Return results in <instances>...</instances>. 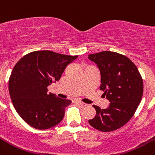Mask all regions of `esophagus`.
Segmentation results:
<instances>
[{
  "instance_id": "esophagus-1",
  "label": "esophagus",
  "mask_w": 155,
  "mask_h": 155,
  "mask_svg": "<svg viewBox=\"0 0 155 155\" xmlns=\"http://www.w3.org/2000/svg\"><path fill=\"white\" fill-rule=\"evenodd\" d=\"M76 102H78V103H79V105H82V106H86V105H87V104H86V103H84V102H81V101H77V100H76Z\"/></svg>"
}]
</instances>
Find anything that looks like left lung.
Segmentation results:
<instances>
[{"instance_id": "left-lung-1", "label": "left lung", "mask_w": 155, "mask_h": 155, "mask_svg": "<svg viewBox=\"0 0 155 155\" xmlns=\"http://www.w3.org/2000/svg\"><path fill=\"white\" fill-rule=\"evenodd\" d=\"M88 58L97 65L99 89L110 102L105 109L93 105L96 115L89 123L99 131H115L125 125L137 110L143 95L142 78L132 61L120 53L102 51Z\"/></svg>"}]
</instances>
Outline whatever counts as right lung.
I'll list each match as a JSON object with an SVG mask.
<instances>
[{
  "instance_id": "1",
  "label": "right lung",
  "mask_w": 155,
  "mask_h": 155,
  "mask_svg": "<svg viewBox=\"0 0 155 155\" xmlns=\"http://www.w3.org/2000/svg\"><path fill=\"white\" fill-rule=\"evenodd\" d=\"M78 56L50 50L34 51L23 56L9 79V92L18 115L29 125L44 130L58 125L71 100L48 93L47 86L60 80L66 66Z\"/></svg>"
}]
</instances>
